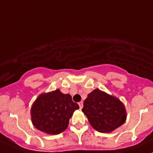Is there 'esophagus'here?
Instances as JSON below:
<instances>
[{"mask_svg":"<svg viewBox=\"0 0 153 153\" xmlns=\"http://www.w3.org/2000/svg\"><path fill=\"white\" fill-rule=\"evenodd\" d=\"M78 105H79L80 109H82V108H83V102H82V101H81V102L78 103Z\"/></svg>","mask_w":153,"mask_h":153,"instance_id":"esophagus-1","label":"esophagus"}]
</instances>
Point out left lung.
Returning a JSON list of instances; mask_svg holds the SVG:
<instances>
[{
    "instance_id": "1",
    "label": "left lung",
    "mask_w": 153,
    "mask_h": 153,
    "mask_svg": "<svg viewBox=\"0 0 153 153\" xmlns=\"http://www.w3.org/2000/svg\"><path fill=\"white\" fill-rule=\"evenodd\" d=\"M91 126L100 132H110L126 119L125 106L118 98L96 89L84 100L82 109Z\"/></svg>"
}]
</instances>
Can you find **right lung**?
Returning a JSON list of instances; mask_svg holds the SVG:
<instances>
[{"label":"right lung","instance_id":"right-lung-1","mask_svg":"<svg viewBox=\"0 0 153 153\" xmlns=\"http://www.w3.org/2000/svg\"><path fill=\"white\" fill-rule=\"evenodd\" d=\"M78 109L71 95L62 93L60 89L42 93L31 108L32 122L41 132L58 135L67 129L72 114Z\"/></svg>","mask_w":153,"mask_h":153}]
</instances>
